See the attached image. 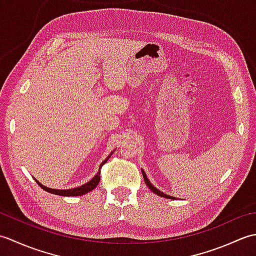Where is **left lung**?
<instances>
[{
  "mask_svg": "<svg viewBox=\"0 0 256 256\" xmlns=\"http://www.w3.org/2000/svg\"><path fill=\"white\" fill-rule=\"evenodd\" d=\"M142 174H143V178H144V182H145V184H146V186H148L152 192H153L154 194H158V196H160V197H164V198H168V199H175V197H172V196H168V194H164V192H162L160 190H158L157 189L156 187H154L153 184H150V182L148 180V176H146V174H145V172L142 170Z\"/></svg>",
  "mask_w": 256,
  "mask_h": 256,
  "instance_id": "1",
  "label": "left lung"
}]
</instances>
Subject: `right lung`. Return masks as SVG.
Masks as SVG:
<instances>
[{"label": "right lung", "mask_w": 256, "mask_h": 256, "mask_svg": "<svg viewBox=\"0 0 256 256\" xmlns=\"http://www.w3.org/2000/svg\"><path fill=\"white\" fill-rule=\"evenodd\" d=\"M111 154L108 155L106 158L101 162L100 170H101V167L108 162V160L110 158ZM100 170H99V172H96V175L91 179V180H89L86 184H82V186H79L77 188H72V189H52V188H48V187L44 186V184H42L40 182H37V180H36V182L40 184V187H42V189H44L45 192H48L54 194L64 196V197H74V196H82L84 194H88L89 192H91V190H94L98 186V184L100 182Z\"/></svg>", "instance_id": "obj_1"}]
</instances>
